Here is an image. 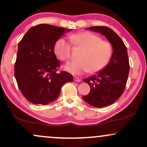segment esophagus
I'll list each match as a JSON object with an SVG mask.
<instances>
[{
  "label": "esophagus",
  "mask_w": 147,
  "mask_h": 147,
  "mask_svg": "<svg viewBox=\"0 0 147 147\" xmlns=\"http://www.w3.org/2000/svg\"><path fill=\"white\" fill-rule=\"evenodd\" d=\"M74 82H81V79H80V78H78V77H74Z\"/></svg>",
  "instance_id": "34e87169"
}]
</instances>
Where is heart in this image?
Listing matches in <instances>:
<instances>
[{"label": "heart", "instance_id": "1", "mask_svg": "<svg viewBox=\"0 0 147 147\" xmlns=\"http://www.w3.org/2000/svg\"><path fill=\"white\" fill-rule=\"evenodd\" d=\"M72 45L82 49L79 61H71L64 66L66 71L74 74L90 71L96 73L107 65L112 55L111 43L89 31H82L69 37ZM54 53L61 61L71 58V45L67 40L60 38L54 45Z\"/></svg>", "mask_w": 147, "mask_h": 147}]
</instances>
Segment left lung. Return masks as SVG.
Instances as JSON below:
<instances>
[{"mask_svg": "<svg viewBox=\"0 0 147 147\" xmlns=\"http://www.w3.org/2000/svg\"><path fill=\"white\" fill-rule=\"evenodd\" d=\"M87 29L104 35L113 49L108 65L83 80L90 86V93L83 96V99L96 108L105 107L114 103L125 89L130 69L127 49L121 38L110 28L94 26Z\"/></svg>", "mask_w": 147, "mask_h": 147, "instance_id": "8db88e82", "label": "left lung"}]
</instances>
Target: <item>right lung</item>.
<instances>
[{
    "instance_id": "add662e5",
    "label": "right lung",
    "mask_w": 147,
    "mask_h": 147,
    "mask_svg": "<svg viewBox=\"0 0 147 147\" xmlns=\"http://www.w3.org/2000/svg\"><path fill=\"white\" fill-rule=\"evenodd\" d=\"M71 29L40 24L31 27L18 45L15 76L21 93L28 101L46 105L59 96L66 82L73 76L57 73L60 63L54 53L57 40Z\"/></svg>"
}]
</instances>
